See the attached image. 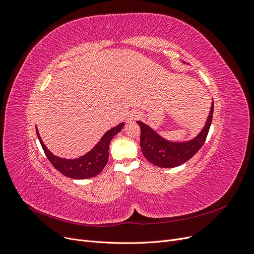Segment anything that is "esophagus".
<instances>
[{
  "mask_svg": "<svg viewBox=\"0 0 254 254\" xmlns=\"http://www.w3.org/2000/svg\"><path fill=\"white\" fill-rule=\"evenodd\" d=\"M136 118H137V114H136V113H134V112H130V113H128V115H127L126 123H131V122L135 121V120H136Z\"/></svg>",
  "mask_w": 254,
  "mask_h": 254,
  "instance_id": "esophagus-1",
  "label": "esophagus"
}]
</instances>
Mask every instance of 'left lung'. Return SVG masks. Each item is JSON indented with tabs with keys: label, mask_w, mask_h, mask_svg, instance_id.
Here are the masks:
<instances>
[{
	"label": "left lung",
	"mask_w": 254,
	"mask_h": 254,
	"mask_svg": "<svg viewBox=\"0 0 254 254\" xmlns=\"http://www.w3.org/2000/svg\"><path fill=\"white\" fill-rule=\"evenodd\" d=\"M214 103H212L211 111L201 132L193 140L187 142H171L159 135L155 130L143 122L137 121L141 128L140 144L144 157L150 163L163 168H172L186 163L197 151L202 147L206 135L209 133L213 118Z\"/></svg>",
	"instance_id": "8db88e82"
}]
</instances>
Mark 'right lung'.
Wrapping results in <instances>:
<instances>
[{"instance_id":"obj_1","label":"right lung","mask_w":254,"mask_h":254,"mask_svg":"<svg viewBox=\"0 0 254 254\" xmlns=\"http://www.w3.org/2000/svg\"><path fill=\"white\" fill-rule=\"evenodd\" d=\"M123 127H124V123H121L118 126L108 130L93 148L86 153V155L77 159H64L54 156L47 148V146L43 144L37 128L36 132L44 150L45 156L48 157L52 165L61 174L68 177V178L80 180L95 177L104 170L106 164L108 163L110 141L115 134H118L121 131Z\"/></svg>"}]
</instances>
